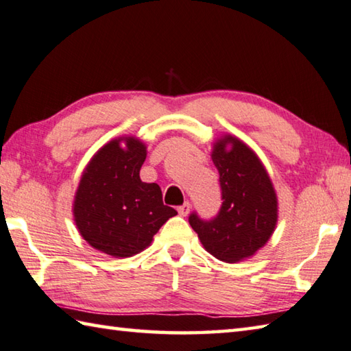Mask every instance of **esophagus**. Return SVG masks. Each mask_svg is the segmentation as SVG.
I'll list each match as a JSON object with an SVG mask.
<instances>
[{"mask_svg": "<svg viewBox=\"0 0 351 351\" xmlns=\"http://www.w3.org/2000/svg\"><path fill=\"white\" fill-rule=\"evenodd\" d=\"M189 209H191V204L184 203V204L177 207V212H178V215H180V217H186L189 213Z\"/></svg>", "mask_w": 351, "mask_h": 351, "instance_id": "1", "label": "esophagus"}]
</instances>
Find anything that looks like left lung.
<instances>
[{"label": "left lung", "instance_id": "8db88e82", "mask_svg": "<svg viewBox=\"0 0 351 351\" xmlns=\"http://www.w3.org/2000/svg\"><path fill=\"white\" fill-rule=\"evenodd\" d=\"M223 204L212 219L191 213L189 224L217 259L236 263L267 244L277 224L274 186L259 157L244 142L226 134L213 144Z\"/></svg>", "mask_w": 351, "mask_h": 351}]
</instances>
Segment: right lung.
<instances>
[{
    "label": "right lung",
    "instance_id": "right-lung-1",
    "mask_svg": "<svg viewBox=\"0 0 351 351\" xmlns=\"http://www.w3.org/2000/svg\"><path fill=\"white\" fill-rule=\"evenodd\" d=\"M124 141L125 147L120 145ZM147 147L139 139L110 141L92 157L74 198V221L83 239L113 257H130L177 215L162 202L159 184L141 180Z\"/></svg>",
    "mask_w": 351,
    "mask_h": 351
}]
</instances>
